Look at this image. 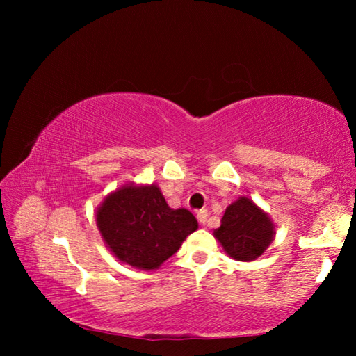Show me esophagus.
Here are the masks:
<instances>
[{
  "label": "esophagus",
  "instance_id": "esophagus-1",
  "mask_svg": "<svg viewBox=\"0 0 356 356\" xmlns=\"http://www.w3.org/2000/svg\"><path fill=\"white\" fill-rule=\"evenodd\" d=\"M196 218H197V221H200V225H206L207 222V218H209V212L207 210H200V212L196 213Z\"/></svg>",
  "mask_w": 356,
  "mask_h": 356
}]
</instances>
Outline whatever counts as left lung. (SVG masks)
<instances>
[{
  "label": "left lung",
  "mask_w": 356,
  "mask_h": 356,
  "mask_svg": "<svg viewBox=\"0 0 356 356\" xmlns=\"http://www.w3.org/2000/svg\"><path fill=\"white\" fill-rule=\"evenodd\" d=\"M213 237L222 250L236 261H254L268 248L275 237V225L268 213L259 209L250 197L240 196L227 206L221 218V226L213 231Z\"/></svg>",
  "instance_id": "left-lung-1"
}]
</instances>
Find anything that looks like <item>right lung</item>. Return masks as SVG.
I'll return each instance as SVG.
<instances>
[{
    "label": "right lung",
    "mask_w": 356,
    "mask_h": 356,
    "mask_svg": "<svg viewBox=\"0 0 356 356\" xmlns=\"http://www.w3.org/2000/svg\"><path fill=\"white\" fill-rule=\"evenodd\" d=\"M95 221L113 254L141 270L159 268L197 229L190 210L171 209L154 184H127L110 193Z\"/></svg>",
    "instance_id": "1"
}]
</instances>
